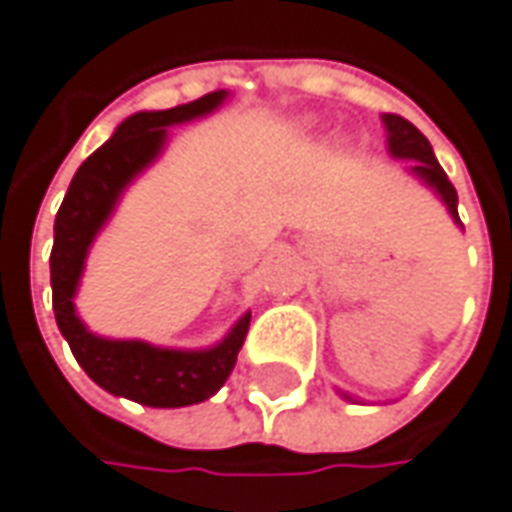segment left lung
<instances>
[{"instance_id": "left-lung-1", "label": "left lung", "mask_w": 512, "mask_h": 512, "mask_svg": "<svg viewBox=\"0 0 512 512\" xmlns=\"http://www.w3.org/2000/svg\"><path fill=\"white\" fill-rule=\"evenodd\" d=\"M386 123V132H389V152L395 158H412V172L421 178L423 184H429L432 190L441 195V201L447 204L449 216L455 218V224H461L458 218V192L452 187V181L447 178V172L441 169L435 152H432V143L423 138V132L418 126H412L406 117L400 115H383ZM348 397V395H345Z\"/></svg>"}]
</instances>
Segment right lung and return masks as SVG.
I'll return each instance as SVG.
<instances>
[{"mask_svg": "<svg viewBox=\"0 0 512 512\" xmlns=\"http://www.w3.org/2000/svg\"><path fill=\"white\" fill-rule=\"evenodd\" d=\"M224 97L227 91H210L175 109L126 117L115 129V135L97 152H91L74 172L54 221L51 294L57 325L77 363L100 389L117 397H129L143 406L175 409L216 395L236 366L239 348L250 328V314H244L230 328V334L213 348L181 351L158 348L141 340H106L91 334L74 311V294L94 236L112 216L126 184L161 155L167 126L213 112Z\"/></svg>", "mask_w": 512, "mask_h": 512, "instance_id": "1", "label": "right lung"}]
</instances>
